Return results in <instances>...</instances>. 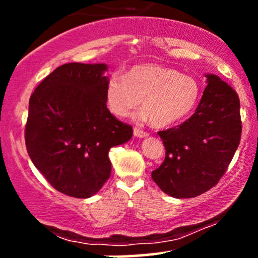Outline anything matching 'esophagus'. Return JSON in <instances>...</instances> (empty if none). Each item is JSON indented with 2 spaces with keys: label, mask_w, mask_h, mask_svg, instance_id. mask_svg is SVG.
Here are the masks:
<instances>
[{
  "label": "esophagus",
  "mask_w": 258,
  "mask_h": 258,
  "mask_svg": "<svg viewBox=\"0 0 258 258\" xmlns=\"http://www.w3.org/2000/svg\"><path fill=\"white\" fill-rule=\"evenodd\" d=\"M133 135H135L136 137H138V138H146V137H148V136H149V133L142 131V130H139V128H135V130H133Z\"/></svg>",
  "instance_id": "34e87169"
}]
</instances>
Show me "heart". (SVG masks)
<instances>
[{"label":"heart","mask_w":258,"mask_h":258,"mask_svg":"<svg viewBox=\"0 0 258 258\" xmlns=\"http://www.w3.org/2000/svg\"><path fill=\"white\" fill-rule=\"evenodd\" d=\"M200 86L193 76L159 64L132 67L125 76L112 75L105 87V100L115 116L126 117L141 104L139 120L166 127L188 116L198 104Z\"/></svg>","instance_id":"1"}]
</instances>
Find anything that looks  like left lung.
Wrapping results in <instances>:
<instances>
[{
	"label": "left lung",
	"instance_id": "1",
	"mask_svg": "<svg viewBox=\"0 0 258 258\" xmlns=\"http://www.w3.org/2000/svg\"><path fill=\"white\" fill-rule=\"evenodd\" d=\"M207 86L197 110L180 125L160 131L166 154L152 178L177 199L211 189L227 171L241 137L240 102L217 75L206 74Z\"/></svg>",
	"mask_w": 258,
	"mask_h": 258
}]
</instances>
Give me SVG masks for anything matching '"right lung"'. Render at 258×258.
I'll return each instance as SVG.
<instances>
[{
  "label": "right lung",
  "mask_w": 258,
  "mask_h": 258,
  "mask_svg": "<svg viewBox=\"0 0 258 258\" xmlns=\"http://www.w3.org/2000/svg\"><path fill=\"white\" fill-rule=\"evenodd\" d=\"M105 72L104 63L60 65L29 100V156L49 184L69 197L98 193L110 177V148L132 138V127L106 108Z\"/></svg>",
  "instance_id": "add662e5"
}]
</instances>
